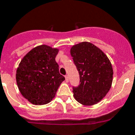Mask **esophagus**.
<instances>
[{
	"instance_id": "1",
	"label": "esophagus",
	"mask_w": 135,
	"mask_h": 135,
	"mask_svg": "<svg viewBox=\"0 0 135 135\" xmlns=\"http://www.w3.org/2000/svg\"><path fill=\"white\" fill-rule=\"evenodd\" d=\"M65 80H66V82H68V81H69V77H68V75H65Z\"/></svg>"
}]
</instances>
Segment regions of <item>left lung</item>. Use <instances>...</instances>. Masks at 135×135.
I'll list each match as a JSON object with an SVG mask.
<instances>
[{
    "label": "left lung",
    "instance_id": "1",
    "mask_svg": "<svg viewBox=\"0 0 135 135\" xmlns=\"http://www.w3.org/2000/svg\"><path fill=\"white\" fill-rule=\"evenodd\" d=\"M71 55L80 79V85L73 88L75 99L84 106L97 104L111 88V62L100 49L89 42L73 45Z\"/></svg>",
    "mask_w": 135,
    "mask_h": 135
}]
</instances>
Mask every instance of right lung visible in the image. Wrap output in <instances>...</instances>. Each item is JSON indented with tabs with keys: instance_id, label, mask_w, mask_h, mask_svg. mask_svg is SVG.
Here are the masks:
<instances>
[{
	"instance_id": "right-lung-1",
	"label": "right lung",
	"mask_w": 135,
	"mask_h": 135,
	"mask_svg": "<svg viewBox=\"0 0 135 135\" xmlns=\"http://www.w3.org/2000/svg\"><path fill=\"white\" fill-rule=\"evenodd\" d=\"M58 51V49L40 45L20 61L16 74V83L20 93L31 104L44 105L50 102L65 80L59 73L55 62Z\"/></svg>"
}]
</instances>
